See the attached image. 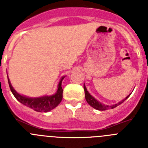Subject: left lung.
<instances>
[{
    "instance_id": "left-lung-1",
    "label": "left lung",
    "mask_w": 148,
    "mask_h": 148,
    "mask_svg": "<svg viewBox=\"0 0 148 148\" xmlns=\"http://www.w3.org/2000/svg\"><path fill=\"white\" fill-rule=\"evenodd\" d=\"M84 93H85V99H86V101H87V102L88 103V104H90L91 107H92V108H95V109L98 110H108V109H113V108H116V107L119 105V104H121V103L124 102V101H125L126 100V99H127V98L130 95H130H128L125 99H123L121 101L119 102L118 104H114V105L108 106V105H104V104H102L101 103L99 102V101L96 100L95 98L92 97V95L89 93V92L87 91V88H86V87H85V85H84Z\"/></svg>"
}]
</instances>
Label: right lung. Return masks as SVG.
Listing matches in <instances>:
<instances>
[{"label":"right lung","mask_w":148,"mask_h":148,"mask_svg":"<svg viewBox=\"0 0 148 148\" xmlns=\"http://www.w3.org/2000/svg\"><path fill=\"white\" fill-rule=\"evenodd\" d=\"M7 78L10 88L15 99L18 101H20L21 104H23V105L29 107L31 109H33L35 111H37V112H49L51 110L56 108L62 100L63 89L61 87V82H62L63 79L64 78V77H62L61 78V80L58 83L57 92L54 95H49V96L44 95L42 97L38 98H29L18 93L12 86L10 79L8 78V75Z\"/></svg>","instance_id":"1"}]
</instances>
